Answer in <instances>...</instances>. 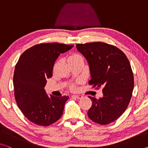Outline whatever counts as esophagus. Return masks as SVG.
<instances>
[{"label": "esophagus", "instance_id": "esophagus-1", "mask_svg": "<svg viewBox=\"0 0 148 148\" xmlns=\"http://www.w3.org/2000/svg\"><path fill=\"white\" fill-rule=\"evenodd\" d=\"M72 97L76 98V99H81L82 97H83V96H81V95H72Z\"/></svg>", "mask_w": 148, "mask_h": 148}]
</instances>
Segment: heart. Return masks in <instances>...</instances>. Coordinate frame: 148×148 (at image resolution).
<instances>
[{
	"label": "heart",
	"instance_id": "obj_1",
	"mask_svg": "<svg viewBox=\"0 0 148 148\" xmlns=\"http://www.w3.org/2000/svg\"><path fill=\"white\" fill-rule=\"evenodd\" d=\"M81 58V56L78 53H74L69 57V58ZM72 89H75V87H73Z\"/></svg>",
	"mask_w": 148,
	"mask_h": 148
}]
</instances>
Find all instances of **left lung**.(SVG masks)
<instances>
[{"instance_id": "8db88e82", "label": "left lung", "mask_w": 148, "mask_h": 148, "mask_svg": "<svg viewBox=\"0 0 148 148\" xmlns=\"http://www.w3.org/2000/svg\"><path fill=\"white\" fill-rule=\"evenodd\" d=\"M76 47L88 63L89 85L103 87V97H88L92 106L88 116L97 124H110L125 112L130 101L134 85L130 63L123 51L106 43L79 44Z\"/></svg>"}]
</instances>
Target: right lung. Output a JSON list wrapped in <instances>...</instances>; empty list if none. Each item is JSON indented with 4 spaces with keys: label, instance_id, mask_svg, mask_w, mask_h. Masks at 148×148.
<instances>
[{
    "label": "right lung",
    "instance_id": "add662e5",
    "mask_svg": "<svg viewBox=\"0 0 148 148\" xmlns=\"http://www.w3.org/2000/svg\"><path fill=\"white\" fill-rule=\"evenodd\" d=\"M73 47L59 43L40 44L20 57L13 77L15 100L21 112L33 123L47 126L62 116L69 97H48L44 87L46 79L52 77L59 56Z\"/></svg>",
    "mask_w": 148,
    "mask_h": 148
}]
</instances>
